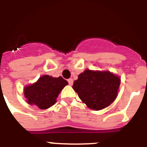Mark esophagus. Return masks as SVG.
Listing matches in <instances>:
<instances>
[{"mask_svg": "<svg viewBox=\"0 0 147 147\" xmlns=\"http://www.w3.org/2000/svg\"><path fill=\"white\" fill-rule=\"evenodd\" d=\"M68 82H69V85H72V84H73V79L72 78H69V79L68 80Z\"/></svg>", "mask_w": 147, "mask_h": 147, "instance_id": "esophagus-1", "label": "esophagus"}]
</instances>
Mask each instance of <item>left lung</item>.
<instances>
[{"mask_svg": "<svg viewBox=\"0 0 147 147\" xmlns=\"http://www.w3.org/2000/svg\"><path fill=\"white\" fill-rule=\"evenodd\" d=\"M78 77L72 88L89 109L101 110L116 99L121 83L118 76L109 71L86 69Z\"/></svg>", "mask_w": 147, "mask_h": 147, "instance_id": "1", "label": "left lung"}]
</instances>
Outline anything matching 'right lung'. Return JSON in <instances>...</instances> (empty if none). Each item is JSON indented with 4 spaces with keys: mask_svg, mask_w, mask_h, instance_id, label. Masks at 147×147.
<instances>
[{
    "mask_svg": "<svg viewBox=\"0 0 147 147\" xmlns=\"http://www.w3.org/2000/svg\"><path fill=\"white\" fill-rule=\"evenodd\" d=\"M67 84V81L61 76L53 78L45 75L36 82L24 88V96L28 104L34 105L40 109H47L56 103L59 93Z\"/></svg>",
    "mask_w": 147,
    "mask_h": 147,
    "instance_id": "1",
    "label": "right lung"
}]
</instances>
